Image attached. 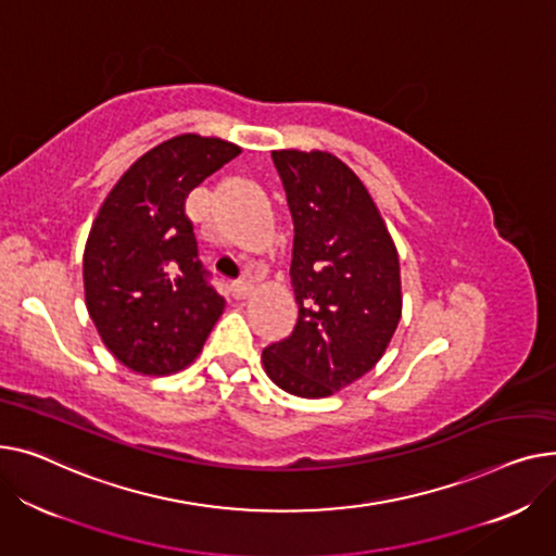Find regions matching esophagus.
Masks as SVG:
<instances>
[{"label": "esophagus", "instance_id": "1", "mask_svg": "<svg viewBox=\"0 0 556 556\" xmlns=\"http://www.w3.org/2000/svg\"><path fill=\"white\" fill-rule=\"evenodd\" d=\"M231 291H233V296H236L238 301H242V299H247L249 293H251V282H249V280H236V282L231 285Z\"/></svg>", "mask_w": 556, "mask_h": 556}]
</instances>
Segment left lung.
I'll return each instance as SVG.
<instances>
[{
	"mask_svg": "<svg viewBox=\"0 0 556 556\" xmlns=\"http://www.w3.org/2000/svg\"><path fill=\"white\" fill-rule=\"evenodd\" d=\"M293 219L299 320L263 350L285 393L320 400L377 366L402 318L400 257L370 192L330 152L274 150Z\"/></svg>",
	"mask_w": 556,
	"mask_h": 556,
	"instance_id": "obj_1",
	"label": "left lung"
}]
</instances>
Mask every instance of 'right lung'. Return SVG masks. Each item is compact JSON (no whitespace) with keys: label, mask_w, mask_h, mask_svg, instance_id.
I'll return each mask as SVG.
<instances>
[{"label":"right lung","mask_w":556,"mask_h":556,"mask_svg":"<svg viewBox=\"0 0 556 556\" xmlns=\"http://www.w3.org/2000/svg\"><path fill=\"white\" fill-rule=\"evenodd\" d=\"M240 152L215 137H173L139 156L98 211L83 255L85 303L129 370H184L222 316L224 299L198 255L186 198Z\"/></svg>","instance_id":"add662e5"}]
</instances>
